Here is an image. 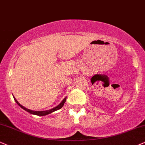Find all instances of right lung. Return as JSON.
Returning <instances> with one entry per match:
<instances>
[{"mask_svg": "<svg viewBox=\"0 0 145 145\" xmlns=\"http://www.w3.org/2000/svg\"><path fill=\"white\" fill-rule=\"evenodd\" d=\"M13 98H14V99H15V102L17 103V104L19 105V106L21 107V108H23V110H25V111H27V112H29V113H30V114H33V115L40 116H46V115H48V114H50L52 113V112H55V111L60 110V108H62V106H63V105H64V103H65L66 99H67V97H65L63 100H62V102L60 103V104H59L58 105H57V106H56V107H55V108H52V109H50V110H46V111H33V110H29V109H27V108H25V107H23V105H21L20 104V103H19V102H18V101H17V99H15V97H14V96H13Z\"/></svg>", "mask_w": 145, "mask_h": 145, "instance_id": "add662e5", "label": "right lung"}]
</instances>
